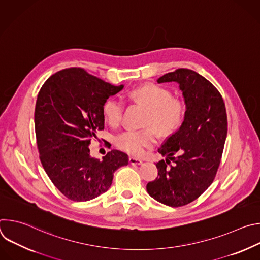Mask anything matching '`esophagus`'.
<instances>
[{
  "mask_svg": "<svg viewBox=\"0 0 260 260\" xmlns=\"http://www.w3.org/2000/svg\"><path fill=\"white\" fill-rule=\"evenodd\" d=\"M128 161H129V164L133 165V166H135V165H142V164H143V160H141V159H139V158H136V157H129Z\"/></svg>",
  "mask_w": 260,
  "mask_h": 260,
  "instance_id": "esophagus-1",
  "label": "esophagus"
}]
</instances>
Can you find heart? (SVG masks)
<instances>
[{"label":"heart","instance_id":"1","mask_svg":"<svg viewBox=\"0 0 260 260\" xmlns=\"http://www.w3.org/2000/svg\"><path fill=\"white\" fill-rule=\"evenodd\" d=\"M135 103L143 104L149 108L144 125L153 126L159 135L170 136L182 125L187 106L184 100L173 96V92L159 84L146 83L133 89L129 93ZM103 115L111 126H118L123 117L124 104L117 98H109L103 105ZM156 133L152 127L143 131L127 129L116 137L115 143L119 149L140 155L146 148L153 146Z\"/></svg>","mask_w":260,"mask_h":260}]
</instances>
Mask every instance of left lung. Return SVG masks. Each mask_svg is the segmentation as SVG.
<instances>
[{"instance_id":"8db88e82","label":"left lung","mask_w":260,"mask_h":260,"mask_svg":"<svg viewBox=\"0 0 260 260\" xmlns=\"http://www.w3.org/2000/svg\"><path fill=\"white\" fill-rule=\"evenodd\" d=\"M172 81L180 85L186 115L158 149L167 158L156 164L158 176L146 188L155 201L182 207L197 200L213 183L228 135V115L220 92L199 73L177 69L157 80Z\"/></svg>"}]
</instances>
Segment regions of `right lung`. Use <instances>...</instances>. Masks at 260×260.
<instances>
[{"instance_id": "right-lung-1", "label": "right lung", "mask_w": 260, "mask_h": 260, "mask_svg": "<svg viewBox=\"0 0 260 260\" xmlns=\"http://www.w3.org/2000/svg\"><path fill=\"white\" fill-rule=\"evenodd\" d=\"M123 88L84 69L56 72L41 87L35 108V131L41 164L54 186L74 202L106 192L127 154L111 150L102 160L89 154L90 141L104 129L103 105Z\"/></svg>"}]
</instances>
